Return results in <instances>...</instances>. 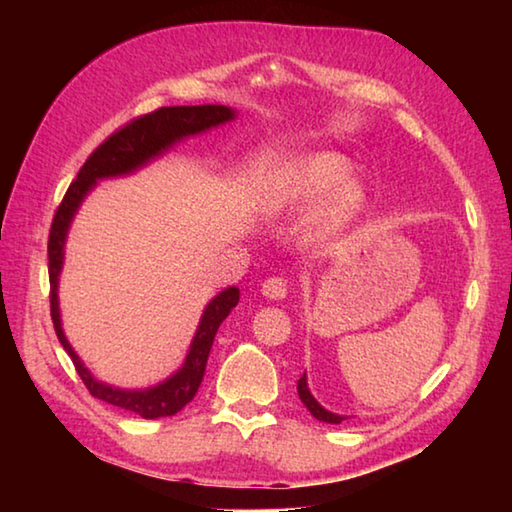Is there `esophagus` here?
I'll return each instance as SVG.
<instances>
[{"mask_svg": "<svg viewBox=\"0 0 512 512\" xmlns=\"http://www.w3.org/2000/svg\"><path fill=\"white\" fill-rule=\"evenodd\" d=\"M262 293L271 300H282V298H287L289 284L284 277H268V280L262 284Z\"/></svg>", "mask_w": 512, "mask_h": 512, "instance_id": "esophagus-1", "label": "esophagus"}]
</instances>
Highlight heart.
I'll return each mask as SVG.
<instances>
[{"label": "heart", "mask_w": 512, "mask_h": 512, "mask_svg": "<svg viewBox=\"0 0 512 512\" xmlns=\"http://www.w3.org/2000/svg\"><path fill=\"white\" fill-rule=\"evenodd\" d=\"M352 162L339 153H314L280 173L273 201L282 210H311L305 237L311 246L332 250L350 241L366 223L370 187L352 176Z\"/></svg>", "instance_id": "heart-1"}]
</instances>
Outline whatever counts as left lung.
Wrapping results in <instances>:
<instances>
[{
	"instance_id": "left-lung-1",
	"label": "left lung",
	"mask_w": 512,
	"mask_h": 512,
	"mask_svg": "<svg viewBox=\"0 0 512 512\" xmlns=\"http://www.w3.org/2000/svg\"><path fill=\"white\" fill-rule=\"evenodd\" d=\"M298 395H300L302 404L307 406L309 413L314 415L316 420H320V422H329V424H341V422L345 420V415H339V413L327 411L325 406H320V404H318L316 397L311 395V391H309V384H307V372L298 379Z\"/></svg>"
}]
</instances>
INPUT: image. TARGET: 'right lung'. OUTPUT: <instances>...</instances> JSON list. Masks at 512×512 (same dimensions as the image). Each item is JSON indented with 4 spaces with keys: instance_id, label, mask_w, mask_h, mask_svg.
<instances>
[{
    "instance_id": "right-lung-1",
    "label": "right lung",
    "mask_w": 512,
    "mask_h": 512,
    "mask_svg": "<svg viewBox=\"0 0 512 512\" xmlns=\"http://www.w3.org/2000/svg\"><path fill=\"white\" fill-rule=\"evenodd\" d=\"M237 117V110L228 106H216V103H205V106H169L144 115L140 119H133L131 124L119 128L112 133L106 142H103L97 151H94L79 171V176L72 185H69L63 203L58 205L54 223L49 230V284H51V320H54V329L60 345L72 357L74 368L88 386L92 397L108 402L119 409H126L131 413L142 415L144 420L167 418V415H176L180 409L194 400V395L201 386L207 357H210L216 329L223 323L232 309L239 302V289L228 287L207 302L203 309L201 323L196 327V334L192 343H189V352L185 363L180 366L171 377H167L160 384L151 388H117L106 384L92 375L85 368L79 354L69 345L67 336L63 332V320H60V305H58V280L60 271H63L65 262V241L69 225H72L76 212H79L81 203L85 201L99 180L106 178H119L131 176L137 169L146 167L155 158L173 149L178 142L187 140L192 135L207 133L210 128L221 124H228Z\"/></svg>"
}]
</instances>
